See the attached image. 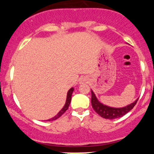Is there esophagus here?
<instances>
[{
	"label": "esophagus",
	"instance_id": "esophagus-1",
	"mask_svg": "<svg viewBox=\"0 0 154 154\" xmlns=\"http://www.w3.org/2000/svg\"><path fill=\"white\" fill-rule=\"evenodd\" d=\"M84 81H86V80L85 79H82V83H83Z\"/></svg>",
	"mask_w": 154,
	"mask_h": 154
}]
</instances>
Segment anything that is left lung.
I'll use <instances>...</instances> for the list:
<instances>
[{
  "label": "left lung",
  "mask_w": 154,
  "mask_h": 154,
  "mask_svg": "<svg viewBox=\"0 0 154 154\" xmlns=\"http://www.w3.org/2000/svg\"><path fill=\"white\" fill-rule=\"evenodd\" d=\"M137 100L136 101L133 102V103H131V104L128 105V106L125 107H122V108H113V107L107 106L106 105H103L101 103H100L97 100L95 94L91 91V102L92 108L94 109V111L99 116L106 119H115L122 117V116L127 114L128 112H130L135 106V105L137 103Z\"/></svg>",
  "instance_id": "obj_1"
}]
</instances>
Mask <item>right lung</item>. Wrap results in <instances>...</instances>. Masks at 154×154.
Here are the masks:
<instances>
[{"label":"right lung","mask_w":154,"mask_h":154,"mask_svg":"<svg viewBox=\"0 0 154 154\" xmlns=\"http://www.w3.org/2000/svg\"><path fill=\"white\" fill-rule=\"evenodd\" d=\"M73 91H74V88H70L69 90H68V94H67V99H66V104H65L64 107H63V108L62 109L61 111H60V112H59L58 114L57 115V116H54V118H52V119H49V120H47V121H48V122H51V121H54V120H56V119H59V118H60V117H61L62 115L64 114L65 112H66V110H67L68 109V106H69L70 103H71V95H72Z\"/></svg>","instance_id":"obj_1"}]
</instances>
